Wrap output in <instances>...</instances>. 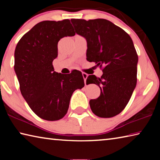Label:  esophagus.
I'll use <instances>...</instances> for the list:
<instances>
[{
	"label": "esophagus",
	"mask_w": 160,
	"mask_h": 160,
	"mask_svg": "<svg viewBox=\"0 0 160 160\" xmlns=\"http://www.w3.org/2000/svg\"><path fill=\"white\" fill-rule=\"evenodd\" d=\"M88 75L85 73V72H82V77L84 78V81H85V84L86 85V80H87V78H88Z\"/></svg>",
	"instance_id": "34e87169"
}]
</instances>
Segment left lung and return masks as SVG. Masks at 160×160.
I'll return each mask as SVG.
<instances>
[{"label":"left lung","mask_w":160,"mask_h":160,"mask_svg":"<svg viewBox=\"0 0 160 160\" xmlns=\"http://www.w3.org/2000/svg\"><path fill=\"white\" fill-rule=\"evenodd\" d=\"M75 32L88 42L87 60L102 68L101 78L89 75L87 85H98L101 93L91 99L92 112L101 118L113 117L125 109L137 83L138 57L128 33L105 19H72Z\"/></svg>","instance_id":"1"}]
</instances>
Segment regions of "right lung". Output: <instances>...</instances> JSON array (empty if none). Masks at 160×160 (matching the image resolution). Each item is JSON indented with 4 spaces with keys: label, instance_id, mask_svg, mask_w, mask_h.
<instances>
[{
    "label": "right lung",
    "instance_id": "1",
    "mask_svg": "<svg viewBox=\"0 0 160 160\" xmlns=\"http://www.w3.org/2000/svg\"><path fill=\"white\" fill-rule=\"evenodd\" d=\"M68 19L37 23L18 42L14 69L24 99L35 114L47 121H58L67 113L73 92L85 86L82 72L54 71L61 38L74 36Z\"/></svg>",
    "mask_w": 160,
    "mask_h": 160
}]
</instances>
